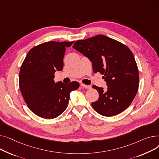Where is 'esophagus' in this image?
I'll list each match as a JSON object with an SVG mask.
<instances>
[{
    "mask_svg": "<svg viewBox=\"0 0 159 159\" xmlns=\"http://www.w3.org/2000/svg\"><path fill=\"white\" fill-rule=\"evenodd\" d=\"M81 85L82 87L85 88V89H90L91 88L90 86H89V85H85V84H83V83L81 84Z\"/></svg>",
    "mask_w": 159,
    "mask_h": 159,
    "instance_id": "esophagus-1",
    "label": "esophagus"
}]
</instances>
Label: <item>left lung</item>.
Here are the masks:
<instances>
[{"label": "left lung", "instance_id": "8db88e82", "mask_svg": "<svg viewBox=\"0 0 159 159\" xmlns=\"http://www.w3.org/2000/svg\"><path fill=\"white\" fill-rule=\"evenodd\" d=\"M92 63L93 71L103 74L108 86L93 85L99 93L98 101L92 102L97 112L114 116L126 109L139 88V70L133 53L127 46L105 35L76 41L72 46Z\"/></svg>", "mask_w": 159, "mask_h": 159}]
</instances>
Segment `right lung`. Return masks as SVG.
<instances>
[{
	"label": "right lung",
	"instance_id": "obj_1",
	"mask_svg": "<svg viewBox=\"0 0 159 159\" xmlns=\"http://www.w3.org/2000/svg\"><path fill=\"white\" fill-rule=\"evenodd\" d=\"M74 42H48L28 52L19 74L22 96L33 112L40 117L54 119L67 108L71 91L77 90V81L55 83L54 73L63 69L65 48Z\"/></svg>",
	"mask_w": 159,
	"mask_h": 159
}]
</instances>
